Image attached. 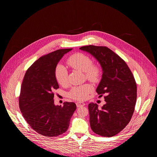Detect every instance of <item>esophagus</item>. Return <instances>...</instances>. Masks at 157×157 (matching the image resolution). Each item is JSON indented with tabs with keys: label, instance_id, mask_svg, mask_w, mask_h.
Returning <instances> with one entry per match:
<instances>
[{
	"label": "esophagus",
	"instance_id": "esophagus-1",
	"mask_svg": "<svg viewBox=\"0 0 157 157\" xmlns=\"http://www.w3.org/2000/svg\"><path fill=\"white\" fill-rule=\"evenodd\" d=\"M77 107H83V106H84L86 105V104H84V103H83V102H77Z\"/></svg>",
	"mask_w": 157,
	"mask_h": 157
}]
</instances>
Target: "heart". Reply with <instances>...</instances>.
Masks as SVG:
<instances>
[{
    "label": "heart",
    "mask_w": 157,
    "mask_h": 157,
    "mask_svg": "<svg viewBox=\"0 0 157 157\" xmlns=\"http://www.w3.org/2000/svg\"><path fill=\"white\" fill-rule=\"evenodd\" d=\"M67 65L72 69L84 72L86 78L93 82L99 81L102 75V68L97 64L93 63L92 59L82 53L71 55L67 60ZM55 76L60 86H65L68 83V71L62 65H58L55 70ZM93 91V87L89 83L72 87L68 95L72 99L82 101L86 100Z\"/></svg>",
    "instance_id": "heart-1"
}]
</instances>
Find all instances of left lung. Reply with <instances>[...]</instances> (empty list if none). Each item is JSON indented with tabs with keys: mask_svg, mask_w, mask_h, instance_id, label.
<instances>
[{
	"mask_svg": "<svg viewBox=\"0 0 157 157\" xmlns=\"http://www.w3.org/2000/svg\"><path fill=\"white\" fill-rule=\"evenodd\" d=\"M80 49L93 55L102 68V77L96 92L106 102L101 109L89 104L90 124L95 134L105 137L116 135L129 123L135 111L137 87L126 62L106 46H83Z\"/></svg>",
	"mask_w": 157,
	"mask_h": 157,
	"instance_id": "1",
	"label": "left lung"
}]
</instances>
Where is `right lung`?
<instances>
[{"instance_id":"obj_1","label":"right lung","mask_w":157,"mask_h":157,"mask_svg":"<svg viewBox=\"0 0 157 157\" xmlns=\"http://www.w3.org/2000/svg\"><path fill=\"white\" fill-rule=\"evenodd\" d=\"M70 49L58 50L42 56L27 70L19 98L22 116L38 133L54 137L64 133L76 110L74 102L54 104V91L59 88L55 78L57 63Z\"/></svg>"}]
</instances>
